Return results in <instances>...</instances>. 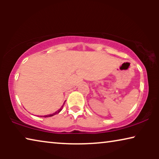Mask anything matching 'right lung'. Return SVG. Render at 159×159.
Here are the masks:
<instances>
[{"label": "right lung", "instance_id": "1", "mask_svg": "<svg viewBox=\"0 0 159 159\" xmlns=\"http://www.w3.org/2000/svg\"><path fill=\"white\" fill-rule=\"evenodd\" d=\"M65 103V102H64ZM64 104H63V106H61V108L58 111H56L55 113H53V114H48V115H45V116H43V117H50V116H54V115H56V114H58V113H59L62 110V108H63V107H64Z\"/></svg>", "mask_w": 159, "mask_h": 159}]
</instances>
